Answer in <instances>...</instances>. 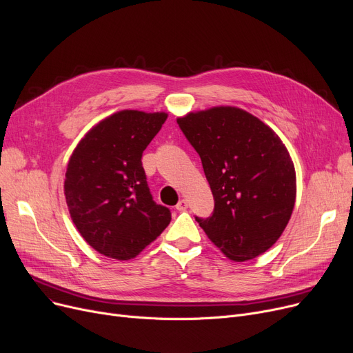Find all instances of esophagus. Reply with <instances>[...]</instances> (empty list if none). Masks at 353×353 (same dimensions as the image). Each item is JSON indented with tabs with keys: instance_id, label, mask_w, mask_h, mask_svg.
Masks as SVG:
<instances>
[{
	"instance_id": "34e87169",
	"label": "esophagus",
	"mask_w": 353,
	"mask_h": 353,
	"mask_svg": "<svg viewBox=\"0 0 353 353\" xmlns=\"http://www.w3.org/2000/svg\"><path fill=\"white\" fill-rule=\"evenodd\" d=\"M188 206H189V203H188V200L186 199H181L179 203H177V206H176V209L179 210V212H183V210H186L188 209Z\"/></svg>"
}]
</instances>
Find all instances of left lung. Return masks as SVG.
I'll return each instance as SVG.
<instances>
[{
  "mask_svg": "<svg viewBox=\"0 0 353 353\" xmlns=\"http://www.w3.org/2000/svg\"><path fill=\"white\" fill-rule=\"evenodd\" d=\"M177 123L214 197L213 214L196 217L200 228L233 262L265 253L286 229L296 200L294 165L281 137L233 105L190 111Z\"/></svg>",
  "mask_w": 353,
  "mask_h": 353,
  "instance_id": "1",
  "label": "left lung"
}]
</instances>
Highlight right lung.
Here are the masks:
<instances>
[{"label":"right lung","instance_id":"add662e5","mask_svg":"<svg viewBox=\"0 0 353 353\" xmlns=\"http://www.w3.org/2000/svg\"><path fill=\"white\" fill-rule=\"evenodd\" d=\"M167 113L121 110L92 125L70 156L64 196L85 242L116 261H130L161 234L170 210L156 205L141 156Z\"/></svg>","mask_w":353,"mask_h":353}]
</instances>
